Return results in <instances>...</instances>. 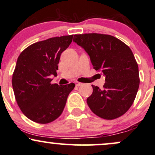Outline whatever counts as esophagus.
Segmentation results:
<instances>
[{
    "label": "esophagus",
    "mask_w": 155,
    "mask_h": 155,
    "mask_svg": "<svg viewBox=\"0 0 155 155\" xmlns=\"http://www.w3.org/2000/svg\"><path fill=\"white\" fill-rule=\"evenodd\" d=\"M82 84H83L82 83H80V82H78V81H75L76 86H81V85H82Z\"/></svg>",
    "instance_id": "34e87169"
}]
</instances>
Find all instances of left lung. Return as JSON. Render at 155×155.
<instances>
[{
	"label": "left lung",
	"instance_id": "1",
	"mask_svg": "<svg viewBox=\"0 0 155 155\" xmlns=\"http://www.w3.org/2000/svg\"><path fill=\"white\" fill-rule=\"evenodd\" d=\"M73 41L88 53L94 70L106 77L103 88L92 85L87 99L91 110L105 120L120 117L131 107L139 86V67L131 49L110 35H74Z\"/></svg>",
	"mask_w": 155,
	"mask_h": 155
}]
</instances>
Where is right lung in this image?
<instances>
[{
	"instance_id": "right-lung-1",
	"label": "right lung",
	"mask_w": 155,
	"mask_h": 155,
	"mask_svg": "<svg viewBox=\"0 0 155 155\" xmlns=\"http://www.w3.org/2000/svg\"><path fill=\"white\" fill-rule=\"evenodd\" d=\"M73 35L54 37L35 43L20 54L12 75L17 104L32 121L51 123L61 115L74 83L51 84L56 76L60 56L72 41Z\"/></svg>"
}]
</instances>
